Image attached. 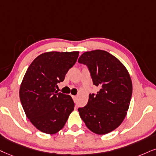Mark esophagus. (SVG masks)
Segmentation results:
<instances>
[{
  "mask_svg": "<svg viewBox=\"0 0 156 156\" xmlns=\"http://www.w3.org/2000/svg\"><path fill=\"white\" fill-rule=\"evenodd\" d=\"M72 98H73V100H74V101H76V95H72Z\"/></svg>",
  "mask_w": 156,
  "mask_h": 156,
  "instance_id": "obj_1",
  "label": "esophagus"
}]
</instances>
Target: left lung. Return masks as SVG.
I'll return each mask as SVG.
<instances>
[{
  "label": "left lung",
  "instance_id": "1",
  "mask_svg": "<svg viewBox=\"0 0 156 156\" xmlns=\"http://www.w3.org/2000/svg\"><path fill=\"white\" fill-rule=\"evenodd\" d=\"M78 62L87 67L93 84L99 88L97 93H90L85 106L79 108L80 116L94 133H109L122 124L129 106V74L119 59L101 50L85 52Z\"/></svg>",
  "mask_w": 156,
  "mask_h": 156
}]
</instances>
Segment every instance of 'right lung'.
<instances>
[{
    "label": "right lung",
    "instance_id": "1",
    "mask_svg": "<svg viewBox=\"0 0 156 156\" xmlns=\"http://www.w3.org/2000/svg\"><path fill=\"white\" fill-rule=\"evenodd\" d=\"M78 56V51L48 52L38 55L27 70L19 90L21 103L32 124L44 133L61 130L74 110L72 97L55 87Z\"/></svg>",
    "mask_w": 156,
    "mask_h": 156
}]
</instances>
